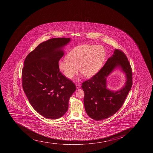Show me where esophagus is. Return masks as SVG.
Returning a JSON list of instances; mask_svg holds the SVG:
<instances>
[{"instance_id":"obj_1","label":"esophagus","mask_w":153,"mask_h":153,"mask_svg":"<svg viewBox=\"0 0 153 153\" xmlns=\"http://www.w3.org/2000/svg\"><path fill=\"white\" fill-rule=\"evenodd\" d=\"M76 88L77 89H79V88H80L81 85L79 84H76Z\"/></svg>"}]
</instances>
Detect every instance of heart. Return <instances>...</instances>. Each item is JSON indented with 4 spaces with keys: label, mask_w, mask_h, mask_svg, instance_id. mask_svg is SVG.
I'll use <instances>...</instances> for the list:
<instances>
[{
    "label": "heart",
    "mask_w": 153,
    "mask_h": 153,
    "mask_svg": "<svg viewBox=\"0 0 153 153\" xmlns=\"http://www.w3.org/2000/svg\"><path fill=\"white\" fill-rule=\"evenodd\" d=\"M106 51L101 45L84 44L73 49L67 58L58 63L59 69L69 79L79 70L86 78H91L99 70L106 58Z\"/></svg>",
    "instance_id": "heart-1"
}]
</instances>
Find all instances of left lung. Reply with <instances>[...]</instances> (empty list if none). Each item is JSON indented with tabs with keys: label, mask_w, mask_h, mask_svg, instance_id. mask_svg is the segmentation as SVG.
Returning a JSON list of instances; mask_svg holds the SVG:
<instances>
[{
	"label": "left lung",
	"mask_w": 153,
	"mask_h": 153,
	"mask_svg": "<svg viewBox=\"0 0 153 153\" xmlns=\"http://www.w3.org/2000/svg\"><path fill=\"white\" fill-rule=\"evenodd\" d=\"M121 68L127 81L119 91L108 90L106 78L115 68ZM132 70L127 56L121 50L115 49L104 66L91 79L82 83L84 103L86 113L93 119H106L116 113L122 106L132 86Z\"/></svg>",
	"instance_id": "1"
}]
</instances>
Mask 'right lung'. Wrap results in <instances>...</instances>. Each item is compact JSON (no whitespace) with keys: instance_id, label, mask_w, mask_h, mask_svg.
Masks as SVG:
<instances>
[{"instance_id":"1","label":"right lung","mask_w":153,"mask_h":153,"mask_svg":"<svg viewBox=\"0 0 153 153\" xmlns=\"http://www.w3.org/2000/svg\"><path fill=\"white\" fill-rule=\"evenodd\" d=\"M70 38H54L39 44L26 56L22 71V87L29 103L42 116L56 119L68 110L75 84L59 70L62 48Z\"/></svg>"}]
</instances>
